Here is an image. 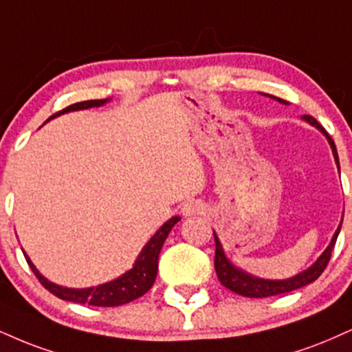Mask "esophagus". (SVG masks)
<instances>
[{"label": "esophagus", "mask_w": 352, "mask_h": 352, "mask_svg": "<svg viewBox=\"0 0 352 352\" xmlns=\"http://www.w3.org/2000/svg\"><path fill=\"white\" fill-rule=\"evenodd\" d=\"M203 211H205V206L200 201H187L182 208V214L184 217H197V214H201Z\"/></svg>", "instance_id": "1"}]
</instances>
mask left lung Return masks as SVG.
Listing matches in <instances>:
<instances>
[{
  "label": "left lung",
  "mask_w": 352,
  "mask_h": 352,
  "mask_svg": "<svg viewBox=\"0 0 352 352\" xmlns=\"http://www.w3.org/2000/svg\"><path fill=\"white\" fill-rule=\"evenodd\" d=\"M261 95H264V96H267V98H272L275 101H278V103H282V104H287L285 100L277 98V96H274V95H267V93H261ZM303 121H307L308 124L315 126V128L324 135L326 141H328L329 146H331L334 162H336L338 170H340V159H338V151H336V146H334L333 139L329 138V134L326 133V131L323 129V126H321L320 122L316 121L313 116H308V114H305ZM342 214H344V213H342ZM341 224H342V219H341L340 226H338V230L334 231V234H333L331 241H329L328 248L324 249L323 254H321L318 259L313 262L310 267L302 270V272L294 275V277L282 278V280H272V278H261V277H256V275L245 272V270H243V269L236 267V265L232 264L230 259H228L226 252H224V249L221 245V241H219L217 232L213 231L214 244H217V252H214V269H217V275H218L219 282H221L223 285L226 287V289L234 292V294L243 295V297H249V298L272 297V295H280V294H287V292L302 289V287L308 285V283L315 282L316 278H318L320 275L323 274V270L326 269V265H328V262H329V257H331V251H333L334 244H336L338 234H340V231H341Z\"/></svg>",
  "instance_id": "left-lung-1"
}]
</instances>
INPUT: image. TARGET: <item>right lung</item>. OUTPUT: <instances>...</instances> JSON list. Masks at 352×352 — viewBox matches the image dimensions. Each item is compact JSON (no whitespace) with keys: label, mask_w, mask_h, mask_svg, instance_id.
Wrapping results in <instances>:
<instances>
[{"label":"right lung","mask_w":352,"mask_h":352,"mask_svg":"<svg viewBox=\"0 0 352 352\" xmlns=\"http://www.w3.org/2000/svg\"><path fill=\"white\" fill-rule=\"evenodd\" d=\"M111 98L107 100H90V101H80V103L70 104L62 111H58L54 116H50L47 121L54 120V118L60 116V114L70 113V111H78V109H88V108H100L103 104H107ZM44 122V124H45ZM180 217H172L167 219L162 226L155 231V234L147 241L146 245L139 252L138 259L134 261L133 267L126 270L124 274H121L120 277L113 278V280L100 283L95 287H87V289H70V287H62L57 283L50 282L49 278H45L36 265L32 264V261L29 259V256L24 252L29 267L32 269L34 275L39 278L42 285L47 289L50 294L55 297L67 300V302L74 303H82V305H91V307H120V305L129 303L133 300L142 297L147 290L151 289L152 283H154L155 277H157V269H159V254L160 249L167 239L168 232L172 231V228L180 221Z\"/></svg>","instance_id":"right-lung-1"}]
</instances>
